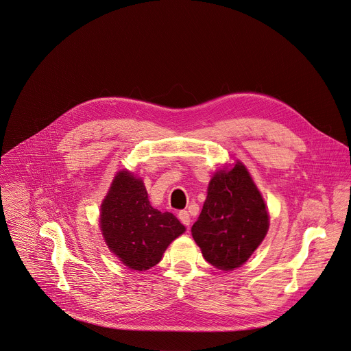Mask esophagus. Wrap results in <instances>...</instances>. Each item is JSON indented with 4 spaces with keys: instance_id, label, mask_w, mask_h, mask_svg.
<instances>
[{
    "instance_id": "esophagus-1",
    "label": "esophagus",
    "mask_w": 351,
    "mask_h": 351,
    "mask_svg": "<svg viewBox=\"0 0 351 351\" xmlns=\"http://www.w3.org/2000/svg\"><path fill=\"white\" fill-rule=\"evenodd\" d=\"M178 217H179V220L182 221V224H184L186 227H189V226H190L191 219H190V215H189V212H187V210H180V212L178 213Z\"/></svg>"
}]
</instances>
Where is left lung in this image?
I'll return each instance as SVG.
<instances>
[{
	"instance_id": "8db88e82",
	"label": "left lung",
	"mask_w": 351,
	"mask_h": 351,
	"mask_svg": "<svg viewBox=\"0 0 351 351\" xmlns=\"http://www.w3.org/2000/svg\"><path fill=\"white\" fill-rule=\"evenodd\" d=\"M265 202L242 162L219 171L208 187L202 212L191 234L205 260L223 271L245 264L265 238Z\"/></svg>"
}]
</instances>
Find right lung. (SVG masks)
<instances>
[{
    "label": "right lung",
    "mask_w": 351,
    "mask_h": 351,
    "mask_svg": "<svg viewBox=\"0 0 351 351\" xmlns=\"http://www.w3.org/2000/svg\"><path fill=\"white\" fill-rule=\"evenodd\" d=\"M184 230L172 213L150 205L141 179L127 171L114 176L101 206V231L125 267L146 271L157 265L168 245Z\"/></svg>",
    "instance_id": "obj_1"
}]
</instances>
